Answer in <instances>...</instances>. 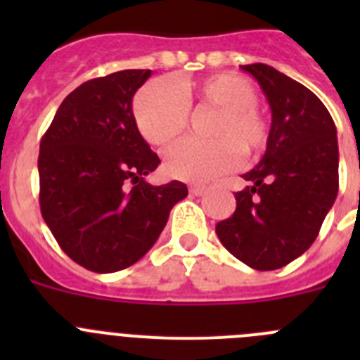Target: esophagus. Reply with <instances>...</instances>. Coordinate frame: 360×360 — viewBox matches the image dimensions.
<instances>
[{"label":"esophagus","mask_w":360,"mask_h":360,"mask_svg":"<svg viewBox=\"0 0 360 360\" xmlns=\"http://www.w3.org/2000/svg\"><path fill=\"white\" fill-rule=\"evenodd\" d=\"M189 191H191V193H193V195H195V196H202L203 193H205V187H203V186H191Z\"/></svg>","instance_id":"obj_1"}]
</instances>
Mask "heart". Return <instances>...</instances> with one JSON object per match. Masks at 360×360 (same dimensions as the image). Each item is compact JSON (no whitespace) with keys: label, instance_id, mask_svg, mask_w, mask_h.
<instances>
[{"label":"heart","instance_id":"heart-1","mask_svg":"<svg viewBox=\"0 0 360 360\" xmlns=\"http://www.w3.org/2000/svg\"><path fill=\"white\" fill-rule=\"evenodd\" d=\"M257 94L247 79L219 73L184 82L182 95L165 79L151 81L133 103L136 128L146 141L164 148L189 124V108L218 110L209 122L211 141H184L165 153V171L189 182H205L225 173L236 160L256 158L269 141V126L257 110Z\"/></svg>","mask_w":360,"mask_h":360}]
</instances>
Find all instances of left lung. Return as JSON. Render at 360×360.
<instances>
[{
	"instance_id": "1",
	"label": "left lung",
	"mask_w": 360,
	"mask_h": 360,
	"mask_svg": "<svg viewBox=\"0 0 360 360\" xmlns=\"http://www.w3.org/2000/svg\"><path fill=\"white\" fill-rule=\"evenodd\" d=\"M241 70L257 81L272 111L266 149L243 174L236 211L216 225L225 249L256 270L288 265L316 241L339 191L337 129L307 86L263 63Z\"/></svg>"
}]
</instances>
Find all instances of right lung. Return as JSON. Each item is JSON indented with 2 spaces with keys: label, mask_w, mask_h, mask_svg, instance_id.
Listing matches in <instances>:
<instances>
[{
  "label": "right lung",
  "mask_w": 360,
  "mask_h": 360,
  "mask_svg": "<svg viewBox=\"0 0 360 360\" xmlns=\"http://www.w3.org/2000/svg\"><path fill=\"white\" fill-rule=\"evenodd\" d=\"M149 77L151 70H122L81 84L39 146L41 214L73 262L98 274L139 262L187 196L178 180H144L160 158L136 128L131 103Z\"/></svg>",
  "instance_id": "1"
}]
</instances>
